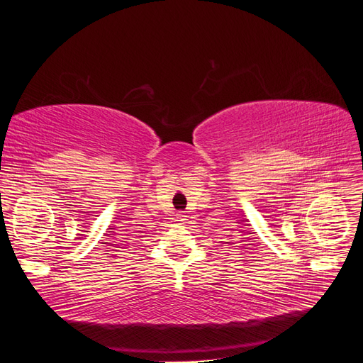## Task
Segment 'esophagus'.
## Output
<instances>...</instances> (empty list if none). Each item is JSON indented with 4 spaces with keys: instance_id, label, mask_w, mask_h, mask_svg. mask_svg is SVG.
Segmentation results:
<instances>
[{
    "instance_id": "esophagus-1",
    "label": "esophagus",
    "mask_w": 363,
    "mask_h": 363,
    "mask_svg": "<svg viewBox=\"0 0 363 363\" xmlns=\"http://www.w3.org/2000/svg\"><path fill=\"white\" fill-rule=\"evenodd\" d=\"M177 221H179V223L186 221V215H184L183 212H179V213H177Z\"/></svg>"
}]
</instances>
